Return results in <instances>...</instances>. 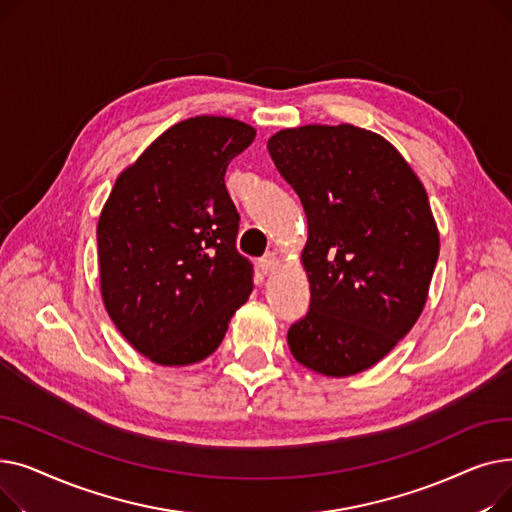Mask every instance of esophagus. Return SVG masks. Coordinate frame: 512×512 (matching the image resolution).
<instances>
[{
  "instance_id": "34e87169",
  "label": "esophagus",
  "mask_w": 512,
  "mask_h": 512,
  "mask_svg": "<svg viewBox=\"0 0 512 512\" xmlns=\"http://www.w3.org/2000/svg\"><path fill=\"white\" fill-rule=\"evenodd\" d=\"M278 265H280V259H278L276 253H265L259 261V267H261L263 274H272L274 270H278Z\"/></svg>"
}]
</instances>
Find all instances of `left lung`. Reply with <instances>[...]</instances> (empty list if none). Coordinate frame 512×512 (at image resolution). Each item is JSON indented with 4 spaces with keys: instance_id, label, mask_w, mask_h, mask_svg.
<instances>
[{
    "instance_id": "obj_1",
    "label": "left lung",
    "mask_w": 512,
    "mask_h": 512,
    "mask_svg": "<svg viewBox=\"0 0 512 512\" xmlns=\"http://www.w3.org/2000/svg\"><path fill=\"white\" fill-rule=\"evenodd\" d=\"M267 151L307 215L311 305L288 330L290 353L328 378L361 373L427 303L440 232L425 188L390 141L353 124L284 128Z\"/></svg>"
}]
</instances>
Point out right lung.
<instances>
[{
  "mask_svg": "<svg viewBox=\"0 0 512 512\" xmlns=\"http://www.w3.org/2000/svg\"><path fill=\"white\" fill-rule=\"evenodd\" d=\"M255 128L224 116L170 126L116 178L99 224V288L128 344L166 367L207 359L253 290L236 251L230 161Z\"/></svg>",
  "mask_w": 512,
  "mask_h": 512,
  "instance_id": "obj_1",
  "label": "right lung"
}]
</instances>
